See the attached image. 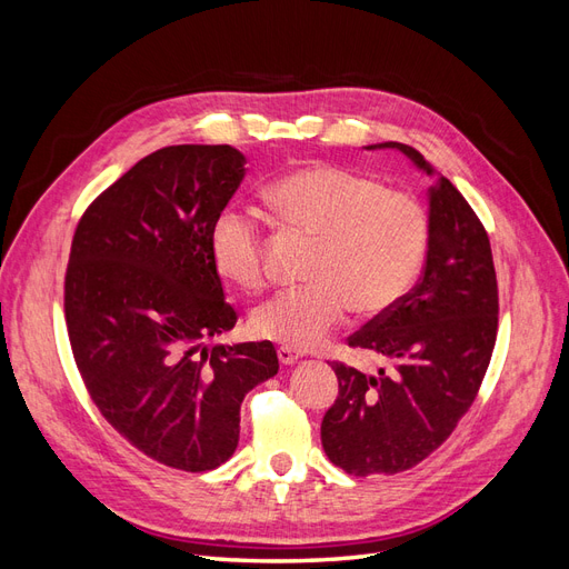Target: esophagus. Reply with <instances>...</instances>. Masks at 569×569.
<instances>
[{
	"label": "esophagus",
	"instance_id": "34e87169",
	"mask_svg": "<svg viewBox=\"0 0 569 569\" xmlns=\"http://www.w3.org/2000/svg\"><path fill=\"white\" fill-rule=\"evenodd\" d=\"M278 358H280L282 366H291V363H297V360L301 358V353L295 351V349H289V347H280L278 349Z\"/></svg>",
	"mask_w": 569,
	"mask_h": 569
}]
</instances>
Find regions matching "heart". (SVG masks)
Listing matches in <instances>:
<instances>
[{
    "label": "heart",
    "instance_id": "1",
    "mask_svg": "<svg viewBox=\"0 0 569 569\" xmlns=\"http://www.w3.org/2000/svg\"><path fill=\"white\" fill-rule=\"evenodd\" d=\"M268 201L289 228L318 239L301 287L282 289L251 313V332L289 349H313L353 311L385 316L416 282L427 249L418 199L337 166H306L274 180ZM216 270L244 291L266 282L261 226L222 211L209 237Z\"/></svg>",
    "mask_w": 569,
    "mask_h": 569
}]
</instances>
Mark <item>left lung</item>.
<instances>
[{
  "label": "left lung",
  "instance_id": "1",
  "mask_svg": "<svg viewBox=\"0 0 569 569\" xmlns=\"http://www.w3.org/2000/svg\"><path fill=\"white\" fill-rule=\"evenodd\" d=\"M399 149L427 176L418 149ZM498 330V284L489 234L470 203L439 176L429 187V239L420 282L385 316L349 337L382 360L375 375L335 360L339 396L320 439L337 468L356 477L416 468L451 437L485 380ZM390 372L385 373L386 366Z\"/></svg>",
  "mask_w": 569,
  "mask_h": 569
}]
</instances>
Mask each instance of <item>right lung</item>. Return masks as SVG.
<instances>
[{"instance_id": "obj_1", "label": "right lung", "mask_w": 569, "mask_h": 569, "mask_svg": "<svg viewBox=\"0 0 569 569\" xmlns=\"http://www.w3.org/2000/svg\"><path fill=\"white\" fill-rule=\"evenodd\" d=\"M244 163L230 144L149 153L88 206L66 268L68 339L94 406L137 451L184 472L234 453L239 406L280 368L270 341L209 347L237 322L209 237Z\"/></svg>"}]
</instances>
